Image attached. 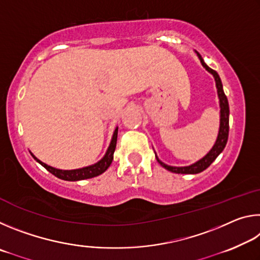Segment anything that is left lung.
Returning <instances> with one entry per match:
<instances>
[{
  "mask_svg": "<svg viewBox=\"0 0 260 260\" xmlns=\"http://www.w3.org/2000/svg\"><path fill=\"white\" fill-rule=\"evenodd\" d=\"M195 52L197 54V56H199L202 65L205 68L206 71L212 74L214 80H215V86H217L219 104H220V126H219L218 138H217V141H215V143L212 147V149H211V150L206 153V155L202 158V159L197 160L196 162H193V164H191V165L181 166V167L166 165L161 160H159V158L157 157L156 152H155L157 161L159 162V164L164 167V169L170 171V172L179 173V174L180 173L181 174H197V173H201L202 171L208 169V167L215 160V158H217L220 153L222 152L223 149H225L227 140H228V132H230V105H228V100L226 98L225 93H223L222 83H221V80H220L219 74L215 72L214 70L210 69L208 65L205 64L204 59L202 58V56L199 54V52L197 51H195Z\"/></svg>",
  "mask_w": 260,
  "mask_h": 260,
  "instance_id": "1",
  "label": "left lung"
}]
</instances>
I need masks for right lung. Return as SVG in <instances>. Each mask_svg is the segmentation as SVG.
Listing matches in <instances>:
<instances>
[{"label": "right lung", "mask_w": 260, "mask_h": 260, "mask_svg": "<svg viewBox=\"0 0 260 260\" xmlns=\"http://www.w3.org/2000/svg\"><path fill=\"white\" fill-rule=\"evenodd\" d=\"M117 136H118V127L113 132L112 140H111V142H110V146L102 159L96 162V164H94V165L82 167V169L58 170V169H55V167H51L49 165L45 164V162H42L41 160H39L32 152H30V155H32V157L38 162H40V164L45 167L47 171H49L51 174H54L55 177L59 178L61 180H67V181H79V180L90 179V178L98 177V175L102 174L103 172H105V171L109 169V166L111 165V162L113 160V152H114V150H116V146H117Z\"/></svg>", "instance_id": "right-lung-1"}]
</instances>
